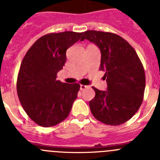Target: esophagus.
<instances>
[{"label": "esophagus", "mask_w": 160, "mask_h": 160, "mask_svg": "<svg viewBox=\"0 0 160 160\" xmlns=\"http://www.w3.org/2000/svg\"><path fill=\"white\" fill-rule=\"evenodd\" d=\"M86 88H87V86H85V85H80V90H83Z\"/></svg>", "instance_id": "obj_1"}]
</instances>
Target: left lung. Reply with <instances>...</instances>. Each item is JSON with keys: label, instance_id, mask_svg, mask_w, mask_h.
Listing matches in <instances>:
<instances>
[{"label": "left lung", "instance_id": "1", "mask_svg": "<svg viewBox=\"0 0 160 160\" xmlns=\"http://www.w3.org/2000/svg\"><path fill=\"white\" fill-rule=\"evenodd\" d=\"M85 39L95 44L101 52L100 70L105 72L107 90L93 87L95 97L90 101L94 118L103 123L118 126L130 119L142 104L145 73L138 55L123 38L111 32L88 30Z\"/></svg>", "mask_w": 160, "mask_h": 160}]
</instances>
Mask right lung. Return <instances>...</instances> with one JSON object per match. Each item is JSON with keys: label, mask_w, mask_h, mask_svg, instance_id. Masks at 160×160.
Segmentation results:
<instances>
[{"label": "right lung", "mask_w": 160, "mask_h": 160, "mask_svg": "<svg viewBox=\"0 0 160 160\" xmlns=\"http://www.w3.org/2000/svg\"><path fill=\"white\" fill-rule=\"evenodd\" d=\"M82 33L66 31L44 35L22 60L17 83L18 98L26 114L38 125L53 127L70 114L80 86L56 78L66 62V50Z\"/></svg>", "instance_id": "1"}]
</instances>
